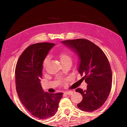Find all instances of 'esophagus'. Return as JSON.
I'll use <instances>...</instances> for the list:
<instances>
[{"instance_id":"1","label":"esophagus","mask_w":127,"mask_h":127,"mask_svg":"<svg viewBox=\"0 0 127 127\" xmlns=\"http://www.w3.org/2000/svg\"><path fill=\"white\" fill-rule=\"evenodd\" d=\"M64 94L66 95H72L73 94V91H65Z\"/></svg>"}]
</instances>
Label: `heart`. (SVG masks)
I'll return each mask as SVG.
<instances>
[{"mask_svg":"<svg viewBox=\"0 0 127 127\" xmlns=\"http://www.w3.org/2000/svg\"><path fill=\"white\" fill-rule=\"evenodd\" d=\"M59 57H60V61L61 63L64 62H71L72 63V56L70 52L69 51H63L59 54ZM50 61V57L47 56L44 59L43 62V67L45 68L47 65Z\"/></svg>","mask_w":127,"mask_h":127,"instance_id":"obj_1","label":"heart"}]
</instances>
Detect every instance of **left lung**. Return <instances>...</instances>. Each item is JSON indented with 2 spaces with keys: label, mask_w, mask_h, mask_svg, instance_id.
Masks as SVG:
<instances>
[{
  "label": "left lung",
  "mask_w": 127,
  "mask_h": 127,
  "mask_svg": "<svg viewBox=\"0 0 127 127\" xmlns=\"http://www.w3.org/2000/svg\"><path fill=\"white\" fill-rule=\"evenodd\" d=\"M61 43L77 54L78 71L88 84L86 90H76L83 96L78 108L88 112L97 110L106 102L112 88V72L106 56L98 46L88 40L78 39Z\"/></svg>",
  "instance_id": "left-lung-1"
}]
</instances>
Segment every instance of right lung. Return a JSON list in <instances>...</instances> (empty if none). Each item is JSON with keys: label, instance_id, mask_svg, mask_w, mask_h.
Listing matches in <instances>:
<instances>
[{"label": "right lung", "instance_id": "add662e5", "mask_svg": "<svg viewBox=\"0 0 127 127\" xmlns=\"http://www.w3.org/2000/svg\"><path fill=\"white\" fill-rule=\"evenodd\" d=\"M55 46L54 43H39L25 50L15 68L16 90L25 108L34 117L45 119L54 116L63 93L45 92L40 84L43 62Z\"/></svg>", "mask_w": 127, "mask_h": 127}]
</instances>
